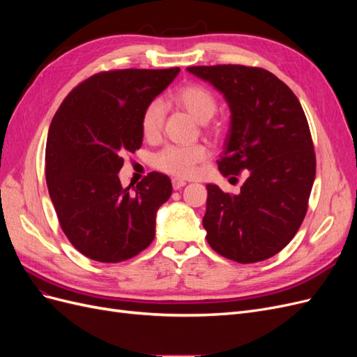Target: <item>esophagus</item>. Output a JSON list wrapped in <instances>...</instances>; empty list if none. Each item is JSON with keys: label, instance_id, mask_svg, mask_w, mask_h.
Wrapping results in <instances>:
<instances>
[{"label": "esophagus", "instance_id": "obj_1", "mask_svg": "<svg viewBox=\"0 0 357 357\" xmlns=\"http://www.w3.org/2000/svg\"><path fill=\"white\" fill-rule=\"evenodd\" d=\"M171 183H172V188H174V190H178L183 186H186V181L181 180V178H172Z\"/></svg>", "mask_w": 357, "mask_h": 357}]
</instances>
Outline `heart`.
Here are the masks:
<instances>
[{
  "label": "heart",
  "mask_w": 357,
  "mask_h": 357,
  "mask_svg": "<svg viewBox=\"0 0 357 357\" xmlns=\"http://www.w3.org/2000/svg\"><path fill=\"white\" fill-rule=\"evenodd\" d=\"M172 102L188 112L197 122L207 123L218 110L214 95L201 84L189 83L181 86L171 95ZM165 109L160 101L150 102L142 116V132L144 138L155 139L164 126ZM207 156V149L195 146H167L153 158V167L167 174L177 177H189L195 172V167Z\"/></svg>",
  "instance_id": "b5f03b06"
}]
</instances>
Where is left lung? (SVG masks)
<instances>
[{
    "label": "left lung",
    "mask_w": 357,
    "mask_h": 357,
    "mask_svg": "<svg viewBox=\"0 0 357 357\" xmlns=\"http://www.w3.org/2000/svg\"><path fill=\"white\" fill-rule=\"evenodd\" d=\"M188 71L229 105L219 171L231 178L245 174L236 195L207 185V241L231 261H265L290 243L307 214L316 155L305 113L289 86L264 68L229 63Z\"/></svg>",
    "instance_id": "obj_1"
}]
</instances>
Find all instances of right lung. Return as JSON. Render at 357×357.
Masks as SVG:
<instances>
[{
  "label": "right lung",
  "instance_id": "obj_1",
  "mask_svg": "<svg viewBox=\"0 0 357 357\" xmlns=\"http://www.w3.org/2000/svg\"><path fill=\"white\" fill-rule=\"evenodd\" d=\"M180 68L114 70L86 79L53 116L46 181L63 234L92 261L116 264L155 238L156 213L171 197L168 176L149 172L122 188L123 155L142 147V116Z\"/></svg>",
  "mask_w": 357,
  "mask_h": 357
}]
</instances>
